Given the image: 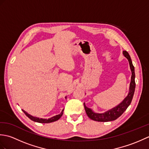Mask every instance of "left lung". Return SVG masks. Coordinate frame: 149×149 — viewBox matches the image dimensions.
I'll return each instance as SVG.
<instances>
[{
  "label": "left lung",
  "mask_w": 149,
  "mask_h": 149,
  "mask_svg": "<svg viewBox=\"0 0 149 149\" xmlns=\"http://www.w3.org/2000/svg\"><path fill=\"white\" fill-rule=\"evenodd\" d=\"M123 54L124 55L126 58L128 59L129 65H130V68L132 72V75H131V81L130 83V88H129V92L128 95L125 98V99L122 101V103H120L118 106L114 107L111 110L107 111L104 113H95L93 112L91 109L88 108L84 103V106L85 111L87 114L88 116L91 120H95V121L97 122H109L113 121L118 118L119 116H121L123 113L127 109L129 106L130 105L131 103V101L133 98V95L134 93L135 87H136V83H135V73H134V67L132 63V61L131 59V57L129 56V53L123 50Z\"/></svg>",
  "instance_id": "8db88e82"
}]
</instances>
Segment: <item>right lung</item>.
I'll return each mask as SVG.
<instances>
[{
    "label": "right lung",
    "instance_id": "add662e5",
    "mask_svg": "<svg viewBox=\"0 0 149 149\" xmlns=\"http://www.w3.org/2000/svg\"><path fill=\"white\" fill-rule=\"evenodd\" d=\"M24 113L26 114V115L28 117V118H29L31 120H33L34 122H38V123H51L53 122H55L57 121V120H58L60 118H61V116L63 115V111L64 109L62 110L61 113L59 114V115H58L56 116H54L52 117V118H49V119H43V118H38V117H34L30 115L29 114H28L27 112L25 111L24 110L22 109Z\"/></svg>",
    "mask_w": 149,
    "mask_h": 149
}]
</instances>
